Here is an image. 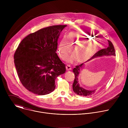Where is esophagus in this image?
<instances>
[{
    "label": "esophagus",
    "mask_w": 128,
    "mask_h": 128,
    "mask_svg": "<svg viewBox=\"0 0 128 128\" xmlns=\"http://www.w3.org/2000/svg\"><path fill=\"white\" fill-rule=\"evenodd\" d=\"M66 69L67 71H69V70H71L72 69V68L70 65H67L66 66Z\"/></svg>",
    "instance_id": "1"
}]
</instances>
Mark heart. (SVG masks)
<instances>
[{
	"instance_id": "obj_1",
	"label": "heart",
	"mask_w": 128,
	"mask_h": 128,
	"mask_svg": "<svg viewBox=\"0 0 128 128\" xmlns=\"http://www.w3.org/2000/svg\"><path fill=\"white\" fill-rule=\"evenodd\" d=\"M91 36L84 32H71L65 38L60 42L58 53L62 60H65L71 52L72 48L74 54L67 59L68 62L76 60L78 63H84L88 60L97 52V44L92 40Z\"/></svg>"
}]
</instances>
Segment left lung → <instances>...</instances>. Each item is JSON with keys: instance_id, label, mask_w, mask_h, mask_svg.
Segmentation results:
<instances>
[{"instance_id": "obj_1", "label": "left lung", "mask_w": 128, "mask_h": 128, "mask_svg": "<svg viewBox=\"0 0 128 128\" xmlns=\"http://www.w3.org/2000/svg\"><path fill=\"white\" fill-rule=\"evenodd\" d=\"M108 46L106 48L102 49L98 52H97L91 58H94L97 57H101L104 56H116V52L114 46L112 43L110 41L108 40ZM83 63L76 66V67L73 69V72L75 74V78L74 80L72 85L73 90L75 93L76 94L83 96H90L91 95H93L95 92V90H86L82 87H80V84H78V76L80 73V70L82 69Z\"/></svg>"}]
</instances>
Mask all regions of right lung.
<instances>
[{
  "label": "right lung",
  "mask_w": 128,
  "mask_h": 128,
  "mask_svg": "<svg viewBox=\"0 0 128 128\" xmlns=\"http://www.w3.org/2000/svg\"><path fill=\"white\" fill-rule=\"evenodd\" d=\"M67 25H54L30 33L18 46L14 63L23 86L38 95L54 90L55 80L66 71L57 54L58 39Z\"/></svg>",
  "instance_id": "1"
}]
</instances>
